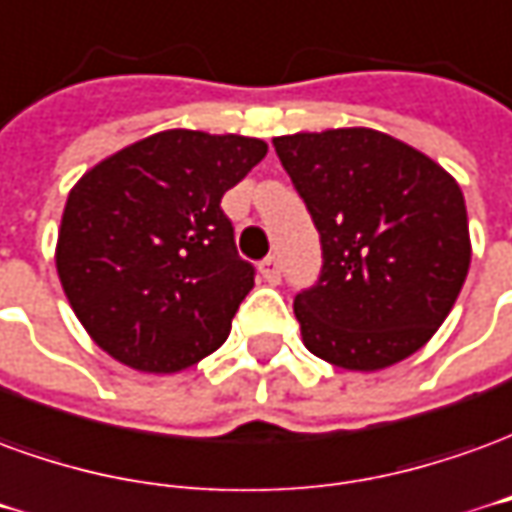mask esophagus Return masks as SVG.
Here are the masks:
<instances>
[{
  "label": "esophagus",
  "mask_w": 512,
  "mask_h": 512,
  "mask_svg": "<svg viewBox=\"0 0 512 512\" xmlns=\"http://www.w3.org/2000/svg\"><path fill=\"white\" fill-rule=\"evenodd\" d=\"M259 273H262V278L267 284H278V281H281V262H278V256H267V259H262Z\"/></svg>",
  "instance_id": "34e87169"
}]
</instances>
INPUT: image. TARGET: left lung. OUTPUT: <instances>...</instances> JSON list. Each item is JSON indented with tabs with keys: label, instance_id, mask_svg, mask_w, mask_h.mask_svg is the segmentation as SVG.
<instances>
[{
	"label": "left lung",
	"instance_id": "left-lung-1",
	"mask_svg": "<svg viewBox=\"0 0 512 512\" xmlns=\"http://www.w3.org/2000/svg\"><path fill=\"white\" fill-rule=\"evenodd\" d=\"M273 146L320 231V278L295 295L303 344L353 372L416 353L469 273L458 181L375 129L284 134Z\"/></svg>",
	"mask_w": 512,
	"mask_h": 512
}]
</instances>
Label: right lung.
Returning <instances> with one entry per match:
<instances>
[{"label":"right lung","instance_id":"right-lung-1","mask_svg":"<svg viewBox=\"0 0 512 512\" xmlns=\"http://www.w3.org/2000/svg\"><path fill=\"white\" fill-rule=\"evenodd\" d=\"M264 154L256 137L168 129L76 181L57 275L104 353L140 372H179L226 342L256 270L220 201Z\"/></svg>","mask_w":512,"mask_h":512}]
</instances>
